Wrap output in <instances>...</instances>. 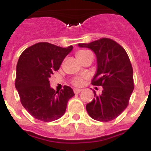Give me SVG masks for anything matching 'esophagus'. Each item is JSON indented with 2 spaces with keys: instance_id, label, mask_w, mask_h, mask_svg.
Wrapping results in <instances>:
<instances>
[{
  "instance_id": "34e87169",
  "label": "esophagus",
  "mask_w": 151,
  "mask_h": 151,
  "mask_svg": "<svg viewBox=\"0 0 151 151\" xmlns=\"http://www.w3.org/2000/svg\"><path fill=\"white\" fill-rule=\"evenodd\" d=\"M82 89H78V88H74L73 91H74L75 94H79L80 92H81Z\"/></svg>"
}]
</instances>
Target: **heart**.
<instances>
[{
    "mask_svg": "<svg viewBox=\"0 0 151 151\" xmlns=\"http://www.w3.org/2000/svg\"><path fill=\"white\" fill-rule=\"evenodd\" d=\"M87 53H88V52L85 51V50H79L76 54L77 57H82V56L85 55V54H87ZM72 82H73V84L75 86H80V85H82V82H83V80H82V78H79V77H77V78H75Z\"/></svg>",
    "mask_w": 151,
    "mask_h": 151,
    "instance_id": "obj_1",
    "label": "heart"
}]
</instances>
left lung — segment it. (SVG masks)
<instances>
[{
  "label": "left lung",
  "mask_w": 151,
  "mask_h": 151,
  "mask_svg": "<svg viewBox=\"0 0 151 151\" xmlns=\"http://www.w3.org/2000/svg\"><path fill=\"white\" fill-rule=\"evenodd\" d=\"M94 51L97 69L91 84L102 86V94L86 105L88 115L101 122L111 121L125 110L134 89L133 69L125 49L110 38L78 44Z\"/></svg>",
  "instance_id": "1"
}]
</instances>
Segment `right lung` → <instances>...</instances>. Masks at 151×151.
I'll return each instance as SVG.
<instances>
[{
	"label": "right lung",
	"mask_w": 151,
	"mask_h": 151,
	"mask_svg": "<svg viewBox=\"0 0 151 151\" xmlns=\"http://www.w3.org/2000/svg\"><path fill=\"white\" fill-rule=\"evenodd\" d=\"M73 48L72 45L61 47L39 42L26 48L19 58L16 88L22 105L36 119L52 122L60 119L66 112L68 101L75 95L66 85L56 91L49 81Z\"/></svg>",
	"instance_id": "1"
}]
</instances>
